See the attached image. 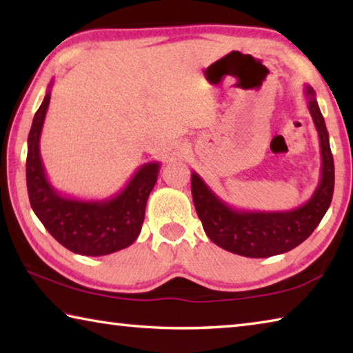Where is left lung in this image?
I'll return each instance as SVG.
<instances>
[{
	"label": "left lung",
	"mask_w": 353,
	"mask_h": 353,
	"mask_svg": "<svg viewBox=\"0 0 353 353\" xmlns=\"http://www.w3.org/2000/svg\"><path fill=\"white\" fill-rule=\"evenodd\" d=\"M310 115L319 135L321 179L305 204L286 212H250L235 208L219 198L198 172L191 174V194L207 236L232 254L266 259L285 254L313 234L330 207L334 188V165L324 117L316 93L305 85Z\"/></svg>",
	"instance_id": "1"
}]
</instances>
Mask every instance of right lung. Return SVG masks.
Masks as SVG:
<instances>
[{"mask_svg": "<svg viewBox=\"0 0 353 353\" xmlns=\"http://www.w3.org/2000/svg\"><path fill=\"white\" fill-rule=\"evenodd\" d=\"M52 81L35 112L28 137L26 183L29 202L46 230L63 248L79 255L118 252L140 235L146 202L157 182L159 162L141 165L119 193L107 199H76L48 181L40 155V137L51 99Z\"/></svg>", "mask_w": 353, "mask_h": 353, "instance_id": "1", "label": "right lung"}]
</instances>
